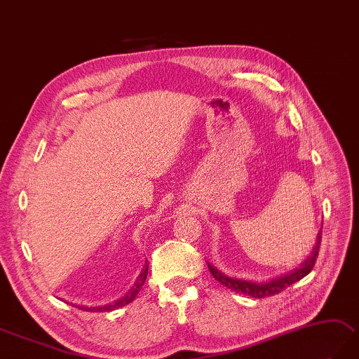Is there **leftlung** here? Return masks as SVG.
I'll use <instances>...</instances> for the list:
<instances>
[{"mask_svg": "<svg viewBox=\"0 0 359 359\" xmlns=\"http://www.w3.org/2000/svg\"><path fill=\"white\" fill-rule=\"evenodd\" d=\"M320 243H321V231H320L318 237H316V243L312 249L311 255L307 257L306 260L298 266V268H295L294 271H290L285 275H280V277H275L269 281H263V283H254V281H246V280H240V278H234V277H228V275H224L223 272H220L217 268H214V266H211L210 263H208V268H210V272L212 273V277L215 280L222 283L223 286H226L228 289L234 290V292L249 295L252 298H266V297H272L275 294H280L281 290H285L290 285H294V283L304 278L306 275L312 271V268L315 266V262H316V257H318Z\"/></svg>", "mask_w": 359, "mask_h": 359, "instance_id": "obj_1", "label": "left lung"}]
</instances>
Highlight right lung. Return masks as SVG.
Wrapping results in <instances>:
<instances>
[{"mask_svg": "<svg viewBox=\"0 0 359 359\" xmlns=\"http://www.w3.org/2000/svg\"><path fill=\"white\" fill-rule=\"evenodd\" d=\"M147 275H148V266H147V263H145L144 269H142L140 275H139L136 283H135V286H133V287L128 290V292L125 294L122 298L116 299V302H113V303H110V304H105V306H96V307L76 306V307H78V309H81V311H87V312H110V311H114V309H119V307L127 306V304L131 303L133 299L136 298V295L139 294L140 287L144 286V283H145V280H147Z\"/></svg>", "mask_w": 359, "mask_h": 359, "instance_id": "right-lung-1", "label": "right lung"}]
</instances>
